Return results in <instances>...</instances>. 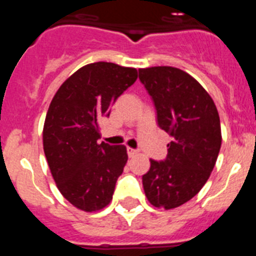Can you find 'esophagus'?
<instances>
[{
  "mask_svg": "<svg viewBox=\"0 0 256 256\" xmlns=\"http://www.w3.org/2000/svg\"><path fill=\"white\" fill-rule=\"evenodd\" d=\"M137 152H138V151L134 150V148H126V154H128V156H130V158H133V156H134Z\"/></svg>",
  "mask_w": 256,
  "mask_h": 256,
  "instance_id": "obj_1",
  "label": "esophagus"
}]
</instances>
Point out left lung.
Returning <instances> with one entry per match:
<instances>
[{"mask_svg": "<svg viewBox=\"0 0 256 256\" xmlns=\"http://www.w3.org/2000/svg\"><path fill=\"white\" fill-rule=\"evenodd\" d=\"M138 78L155 106L158 126L172 137L166 158L150 160L142 184L154 206L173 209L209 180L222 144L218 110L202 86L177 68L138 69Z\"/></svg>", "mask_w": 256, "mask_h": 256, "instance_id": "obj_1", "label": "left lung"}]
</instances>
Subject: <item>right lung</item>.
I'll use <instances>...</instances> for the list:
<instances>
[{
    "label": "right lung",
    "instance_id": "obj_1",
    "mask_svg": "<svg viewBox=\"0 0 256 256\" xmlns=\"http://www.w3.org/2000/svg\"><path fill=\"white\" fill-rule=\"evenodd\" d=\"M137 76L134 68L88 64L61 84L50 104L44 155L58 191L78 209L96 212L112 201L128 155L123 144H98V123Z\"/></svg>",
    "mask_w": 256,
    "mask_h": 256
}]
</instances>
